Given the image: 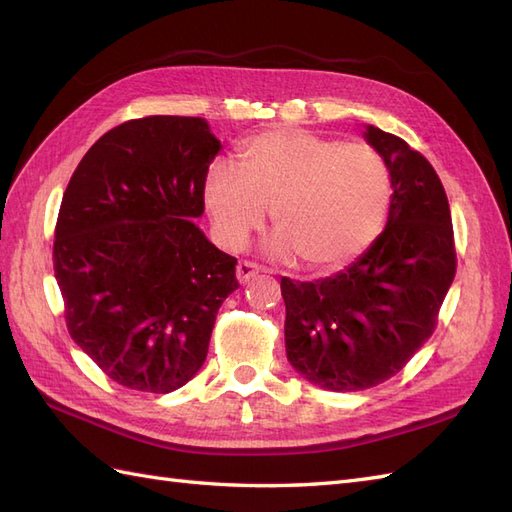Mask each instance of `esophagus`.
<instances>
[{"mask_svg":"<svg viewBox=\"0 0 512 512\" xmlns=\"http://www.w3.org/2000/svg\"><path fill=\"white\" fill-rule=\"evenodd\" d=\"M262 271V267L254 260H243L237 265V280L239 282H250L252 277H256Z\"/></svg>","mask_w":512,"mask_h":512,"instance_id":"esophagus-1","label":"esophagus"}]
</instances>
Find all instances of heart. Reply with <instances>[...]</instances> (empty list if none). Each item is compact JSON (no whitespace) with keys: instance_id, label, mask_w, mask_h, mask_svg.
Listing matches in <instances>:
<instances>
[{"instance_id":"1","label":"heart","mask_w":512,"mask_h":512,"mask_svg":"<svg viewBox=\"0 0 512 512\" xmlns=\"http://www.w3.org/2000/svg\"><path fill=\"white\" fill-rule=\"evenodd\" d=\"M235 165L213 166L205 183L213 230L228 247L245 245L271 207L273 250L329 269L365 250L389 211V168L363 143L271 130L243 141Z\"/></svg>"}]
</instances>
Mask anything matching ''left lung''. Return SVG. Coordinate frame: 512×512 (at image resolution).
Listing matches in <instances>:
<instances>
[{
  "instance_id": "obj_1",
  "label": "left lung",
  "mask_w": 512,
  "mask_h": 512,
  "mask_svg": "<svg viewBox=\"0 0 512 512\" xmlns=\"http://www.w3.org/2000/svg\"><path fill=\"white\" fill-rule=\"evenodd\" d=\"M391 173L386 228L350 267L316 282L282 277L290 365L320 389L393 378L436 331L457 271L451 209L436 170L399 136L369 126Z\"/></svg>"
}]
</instances>
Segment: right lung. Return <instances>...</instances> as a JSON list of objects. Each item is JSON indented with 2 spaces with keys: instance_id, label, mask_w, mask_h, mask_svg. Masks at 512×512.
I'll return each instance as SVG.
<instances>
[{
  "instance_id": "right-lung-1",
  "label": "right lung",
  "mask_w": 512,
  "mask_h": 512,
  "mask_svg": "<svg viewBox=\"0 0 512 512\" xmlns=\"http://www.w3.org/2000/svg\"><path fill=\"white\" fill-rule=\"evenodd\" d=\"M220 141L151 115L91 145L61 200L53 269L70 337L117 384L170 393L203 367L237 258L194 224Z\"/></svg>"
}]
</instances>
